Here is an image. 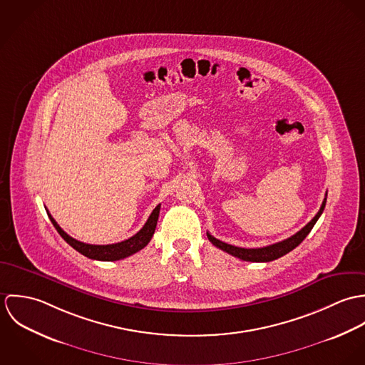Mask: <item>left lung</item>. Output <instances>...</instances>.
I'll list each match as a JSON object with an SVG mask.
<instances>
[{"label":"left lung","mask_w":365,"mask_h":365,"mask_svg":"<svg viewBox=\"0 0 365 365\" xmlns=\"http://www.w3.org/2000/svg\"><path fill=\"white\" fill-rule=\"evenodd\" d=\"M326 200H327V192H326V197L322 202V207L319 209V212L314 215L312 220L304 226L298 233H295L294 236L282 240V242H278V243H274V245H269V246H265V247H259V249H243V247H236V246H232V245H227L225 242H220L217 240L216 237H213L210 233H207L208 236L209 242L216 246L217 249L232 255L233 257H237L240 260L243 261H253V262H268V261L277 260L282 256H285L287 253L292 252L297 246H299L304 239L309 235V232L312 230L314 223L317 222V219L320 217L324 205H326Z\"/></svg>","instance_id":"left-lung-1"}]
</instances>
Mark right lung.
I'll list each match as a JSON object with an SVG mask.
<instances>
[{
	"label": "right lung",
	"mask_w": 365,
	"mask_h": 365,
	"mask_svg": "<svg viewBox=\"0 0 365 365\" xmlns=\"http://www.w3.org/2000/svg\"><path fill=\"white\" fill-rule=\"evenodd\" d=\"M158 213H160V205H157L153 209L152 215L149 216L148 222L145 223V226L132 237H129L128 240H123L120 243H115V245H87L83 242H78L76 239H73L71 236H68L58 225L57 222L52 217L51 213L49 217L52 220L53 226L56 227V230L58 232V235L78 253H81L83 256L93 259V260L98 261H116L122 260L125 257H129L135 253H138L139 250H142L143 247L148 246V243L152 240L155 230H156L157 220H158Z\"/></svg>",
	"instance_id": "1"
}]
</instances>
